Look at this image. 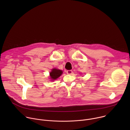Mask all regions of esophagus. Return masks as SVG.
<instances>
[{
    "instance_id": "obj_1",
    "label": "esophagus",
    "mask_w": 130,
    "mask_h": 130,
    "mask_svg": "<svg viewBox=\"0 0 130 130\" xmlns=\"http://www.w3.org/2000/svg\"><path fill=\"white\" fill-rule=\"evenodd\" d=\"M66 73L68 74V75H71L72 73V71L71 70H68L66 71Z\"/></svg>"
}]
</instances>
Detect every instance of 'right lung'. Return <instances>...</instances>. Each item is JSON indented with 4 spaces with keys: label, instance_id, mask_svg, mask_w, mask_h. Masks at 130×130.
Returning a JSON list of instances; mask_svg holds the SVG:
<instances>
[{
    "label": "right lung",
    "instance_id": "obj_1",
    "mask_svg": "<svg viewBox=\"0 0 130 130\" xmlns=\"http://www.w3.org/2000/svg\"><path fill=\"white\" fill-rule=\"evenodd\" d=\"M63 73V71L58 69L53 68L50 72V77L52 81H54L60 77Z\"/></svg>",
    "mask_w": 130,
    "mask_h": 130
}]
</instances>
